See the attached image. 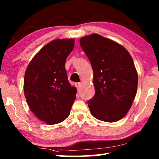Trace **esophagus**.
Masks as SVG:
<instances>
[{
	"mask_svg": "<svg viewBox=\"0 0 159 159\" xmlns=\"http://www.w3.org/2000/svg\"><path fill=\"white\" fill-rule=\"evenodd\" d=\"M80 85H81V83H76V88H77L78 90H79V88H80Z\"/></svg>",
	"mask_w": 159,
	"mask_h": 159,
	"instance_id": "1",
	"label": "esophagus"
}]
</instances>
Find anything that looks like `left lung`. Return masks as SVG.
I'll return each mask as SVG.
<instances>
[{"instance_id":"left-lung-1","label":"left lung","mask_w":159,"mask_h":159,"mask_svg":"<svg viewBox=\"0 0 159 159\" xmlns=\"http://www.w3.org/2000/svg\"><path fill=\"white\" fill-rule=\"evenodd\" d=\"M80 45L93 70L95 94L88 101L97 119L116 122L130 110L137 93L138 76L130 53L121 45L93 34Z\"/></svg>"}]
</instances>
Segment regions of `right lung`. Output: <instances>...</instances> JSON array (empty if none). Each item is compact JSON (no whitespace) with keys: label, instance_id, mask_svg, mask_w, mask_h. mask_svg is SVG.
I'll return each instance as SVG.
<instances>
[{"label":"right lung","instance_id":"right-lung-1","mask_svg":"<svg viewBox=\"0 0 159 159\" xmlns=\"http://www.w3.org/2000/svg\"><path fill=\"white\" fill-rule=\"evenodd\" d=\"M74 39H56L45 45L26 70L24 91L34 115L48 125L62 122L69 116L76 99L65 69L66 57L74 47Z\"/></svg>","mask_w":159,"mask_h":159}]
</instances>
